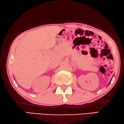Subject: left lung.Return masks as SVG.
Here are the masks:
<instances>
[{
	"label": "left lung",
	"mask_w": 124,
	"mask_h": 124,
	"mask_svg": "<svg viewBox=\"0 0 124 124\" xmlns=\"http://www.w3.org/2000/svg\"><path fill=\"white\" fill-rule=\"evenodd\" d=\"M111 80H110V82H109V84H110V82H111ZM109 84H108V85H109Z\"/></svg>",
	"instance_id": "1"
}]
</instances>
